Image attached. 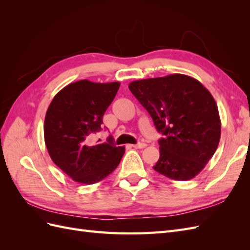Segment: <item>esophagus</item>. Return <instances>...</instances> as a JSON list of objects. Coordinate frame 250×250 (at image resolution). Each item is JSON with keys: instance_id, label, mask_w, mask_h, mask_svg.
<instances>
[{"instance_id": "1", "label": "esophagus", "mask_w": 250, "mask_h": 250, "mask_svg": "<svg viewBox=\"0 0 250 250\" xmlns=\"http://www.w3.org/2000/svg\"><path fill=\"white\" fill-rule=\"evenodd\" d=\"M147 145L145 143H139V144H134V145H130V147L135 148V149H142V148H145Z\"/></svg>"}]
</instances>
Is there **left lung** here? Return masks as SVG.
I'll return each mask as SVG.
<instances>
[{"instance_id": "8db88e82", "label": "left lung", "mask_w": 250, "mask_h": 250, "mask_svg": "<svg viewBox=\"0 0 250 250\" xmlns=\"http://www.w3.org/2000/svg\"><path fill=\"white\" fill-rule=\"evenodd\" d=\"M130 92L147 109L163 138L153 169L174 180H190L216 152L221 121L213 96L183 74L132 81Z\"/></svg>"}]
</instances>
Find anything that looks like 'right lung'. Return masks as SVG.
I'll return each mask as SVG.
<instances>
[{"mask_svg":"<svg viewBox=\"0 0 250 250\" xmlns=\"http://www.w3.org/2000/svg\"><path fill=\"white\" fill-rule=\"evenodd\" d=\"M120 82L80 80L56 94L44 118V143L52 161L73 180L93 185L115 170L125 148L107 143L90 145L101 130L102 118L118 93Z\"/></svg>","mask_w":250,"mask_h":250,"instance_id":"1","label":"right lung"}]
</instances>
